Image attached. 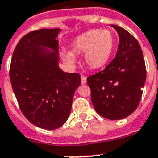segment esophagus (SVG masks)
Wrapping results in <instances>:
<instances>
[{"label": "esophagus", "mask_w": 158, "mask_h": 158, "mask_svg": "<svg viewBox=\"0 0 158 158\" xmlns=\"http://www.w3.org/2000/svg\"><path fill=\"white\" fill-rule=\"evenodd\" d=\"M81 83L83 85L87 83V77L84 76V75H82V76H81Z\"/></svg>", "instance_id": "1"}]
</instances>
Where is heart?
Returning <instances> with one entry per match:
<instances>
[{
    "mask_svg": "<svg viewBox=\"0 0 158 158\" xmlns=\"http://www.w3.org/2000/svg\"><path fill=\"white\" fill-rule=\"evenodd\" d=\"M115 39L109 30L92 29L75 38L71 44L74 54L84 52V62L91 69H98L109 61ZM64 60L69 64L75 63V56L70 52H64Z\"/></svg>",
    "mask_w": 158,
    "mask_h": 158,
    "instance_id": "heart-1",
    "label": "heart"
}]
</instances>
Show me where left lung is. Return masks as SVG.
Instances as JSON below:
<instances>
[{
  "mask_svg": "<svg viewBox=\"0 0 158 158\" xmlns=\"http://www.w3.org/2000/svg\"><path fill=\"white\" fill-rule=\"evenodd\" d=\"M111 26L119 35L117 54L105 69L87 78V84L97 113L110 120H119L138 106L146 69L138 40L124 28Z\"/></svg>",
  "mask_w": 158,
  "mask_h": 158,
  "instance_id": "1",
  "label": "left lung"
}]
</instances>
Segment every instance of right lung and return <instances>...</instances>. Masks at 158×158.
I'll use <instances>...</instances> for the list:
<instances>
[{"mask_svg": "<svg viewBox=\"0 0 158 158\" xmlns=\"http://www.w3.org/2000/svg\"><path fill=\"white\" fill-rule=\"evenodd\" d=\"M60 31L43 28L24 35L15 48L9 69L20 110L30 123L45 130H55L66 123L75 90L81 83L79 74L59 68L56 38Z\"/></svg>", "mask_w": 158, "mask_h": 158, "instance_id": "add662e5", "label": "right lung"}]
</instances>
